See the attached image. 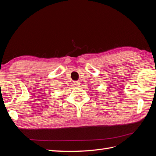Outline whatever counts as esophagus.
Wrapping results in <instances>:
<instances>
[{
  "instance_id": "obj_1",
  "label": "esophagus",
  "mask_w": 156,
  "mask_h": 156,
  "mask_svg": "<svg viewBox=\"0 0 156 156\" xmlns=\"http://www.w3.org/2000/svg\"><path fill=\"white\" fill-rule=\"evenodd\" d=\"M74 84H75V85H76V86H79L80 85V82L79 81H74Z\"/></svg>"
}]
</instances>
